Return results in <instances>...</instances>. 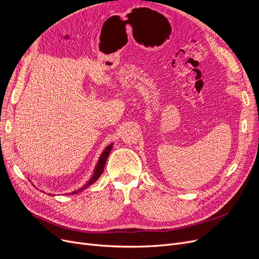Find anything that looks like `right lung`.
Returning <instances> with one entry per match:
<instances>
[{"label":"right lung","mask_w":259,"mask_h":259,"mask_svg":"<svg viewBox=\"0 0 259 259\" xmlns=\"http://www.w3.org/2000/svg\"><path fill=\"white\" fill-rule=\"evenodd\" d=\"M111 149H112V145L108 146V147L105 149V151L103 152V154H102V156H101V158H100V160H99V162H98V166H97V168H95L94 174H93V176L91 178V180L88 182V184H87V185H85L83 188L79 189L78 191H80V190H84V189H86L87 187H89L91 184H93L95 181H97V180L100 178L101 174H102V173H103V171H104L105 164H106V161H107V158H108L109 154H110ZM78 191H74V192H72V194H75V193H77Z\"/></svg>","instance_id":"right-lung-1"}]
</instances>
